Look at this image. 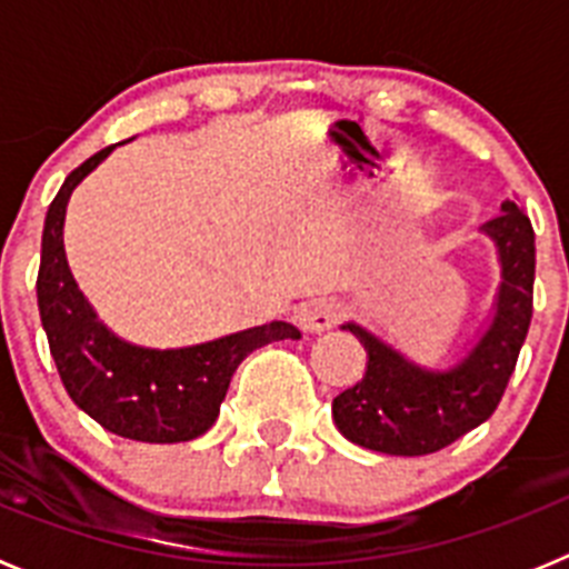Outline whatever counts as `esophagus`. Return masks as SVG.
Instances as JSON below:
<instances>
[{
  "label": "esophagus",
  "mask_w": 569,
  "mask_h": 569,
  "mask_svg": "<svg viewBox=\"0 0 569 569\" xmlns=\"http://www.w3.org/2000/svg\"><path fill=\"white\" fill-rule=\"evenodd\" d=\"M341 308L330 299H308L301 301L299 308L293 310V321L299 325L305 333H321V330H330L339 321Z\"/></svg>",
  "instance_id": "esophagus-1"
}]
</instances>
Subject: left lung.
<instances>
[{"mask_svg":"<svg viewBox=\"0 0 569 569\" xmlns=\"http://www.w3.org/2000/svg\"><path fill=\"white\" fill-rule=\"evenodd\" d=\"M499 259V288L481 328L447 367H427L359 321H345L367 350L361 381L333 399V421L353 445L387 456H427L453 445L499 407L532 319L536 233L512 199L481 224Z\"/></svg>","mask_w":569,"mask_h":569,"instance_id":"1","label":"left lung"}]
</instances>
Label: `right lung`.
I'll use <instances>...</instances> for the list:
<instances>
[{"label": "right lung", "mask_w": 569, "mask_h": 569, "mask_svg": "<svg viewBox=\"0 0 569 569\" xmlns=\"http://www.w3.org/2000/svg\"><path fill=\"white\" fill-rule=\"evenodd\" d=\"M113 150L116 144H110L79 164L50 202L37 279L39 316L64 390L79 410L122 439L190 441L213 427L241 361L270 341L301 336L288 321H268L184 347H144L113 333L79 290L64 256L70 193Z\"/></svg>", "instance_id": "obj_1"}]
</instances>
